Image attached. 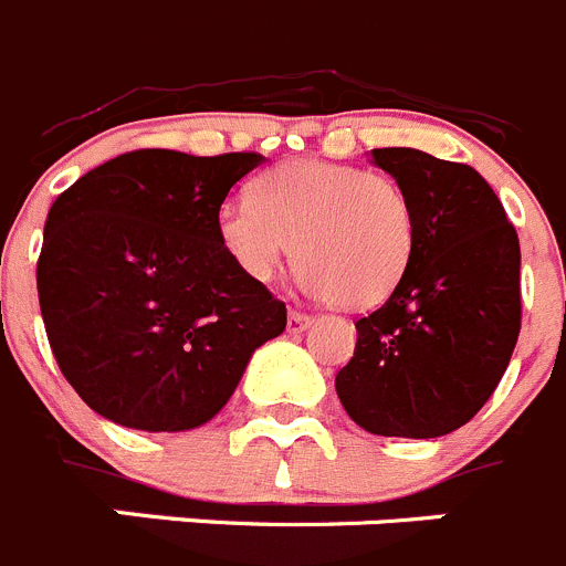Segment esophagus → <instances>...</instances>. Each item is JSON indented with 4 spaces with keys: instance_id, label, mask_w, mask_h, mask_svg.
I'll return each instance as SVG.
<instances>
[{
    "instance_id": "esophagus-1",
    "label": "esophagus",
    "mask_w": 566,
    "mask_h": 566,
    "mask_svg": "<svg viewBox=\"0 0 566 566\" xmlns=\"http://www.w3.org/2000/svg\"><path fill=\"white\" fill-rule=\"evenodd\" d=\"M311 323H314V317H308V314H303V311H289V323H286L289 334H303Z\"/></svg>"
}]
</instances>
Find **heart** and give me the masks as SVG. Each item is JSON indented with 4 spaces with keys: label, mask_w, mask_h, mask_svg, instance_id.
Wrapping results in <instances>:
<instances>
[{
    "label": "heart",
    "mask_w": 566,
    "mask_h": 566,
    "mask_svg": "<svg viewBox=\"0 0 566 566\" xmlns=\"http://www.w3.org/2000/svg\"><path fill=\"white\" fill-rule=\"evenodd\" d=\"M219 238L230 261L258 283H269L294 252L308 292L342 308H370L407 274L418 221L392 176L292 159L258 179L255 199L221 207Z\"/></svg>",
    "instance_id": "1"
}]
</instances>
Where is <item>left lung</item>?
Returning a JSON list of instances; mask_svg holds the SVG:
<instances>
[{
    "label": "left lung",
    "instance_id": "1",
    "mask_svg": "<svg viewBox=\"0 0 566 566\" xmlns=\"http://www.w3.org/2000/svg\"><path fill=\"white\" fill-rule=\"evenodd\" d=\"M418 221L407 274L356 323L336 396L361 429L440 438L469 423L500 385L520 339V238L474 168L418 148H373Z\"/></svg>",
    "mask_w": 566,
    "mask_h": 566
}]
</instances>
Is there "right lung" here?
Returning a JSON list of instances; mask_svg holds the SVG:
<instances>
[{"label": "right lung", "instance_id": "1", "mask_svg": "<svg viewBox=\"0 0 566 566\" xmlns=\"http://www.w3.org/2000/svg\"><path fill=\"white\" fill-rule=\"evenodd\" d=\"M261 154L145 148L55 199L39 303L55 361L108 421L185 432L221 412L286 305L221 247L219 210Z\"/></svg>", "mask_w": 566, "mask_h": 566}]
</instances>
